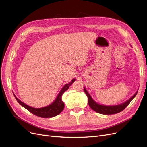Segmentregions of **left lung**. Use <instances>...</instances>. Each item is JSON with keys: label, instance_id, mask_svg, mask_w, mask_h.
<instances>
[{"label": "left lung", "instance_id": "8db88e82", "mask_svg": "<svg viewBox=\"0 0 147 147\" xmlns=\"http://www.w3.org/2000/svg\"><path fill=\"white\" fill-rule=\"evenodd\" d=\"M84 91L88 96V102L90 107L93 110H94L95 112L99 113L104 114V115H112V114L118 113L120 112H121V111H123L129 104H130V102L134 98V97L137 95V92H138L137 91L136 92V94L133 96L130 99H129L127 101L124 102V103L122 104L115 105V106H105V105H101L97 104L96 102H95L92 100L91 97L90 96V94H88V92H87L85 88H84Z\"/></svg>", "mask_w": 147, "mask_h": 147}]
</instances>
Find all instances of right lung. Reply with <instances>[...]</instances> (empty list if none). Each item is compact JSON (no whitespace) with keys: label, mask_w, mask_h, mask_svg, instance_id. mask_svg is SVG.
Segmentation results:
<instances>
[{"label":"right lung","mask_w":147,"mask_h":147,"mask_svg":"<svg viewBox=\"0 0 147 147\" xmlns=\"http://www.w3.org/2000/svg\"><path fill=\"white\" fill-rule=\"evenodd\" d=\"M75 79H73L70 83L65 84L64 87L62 88V90L60 91L59 94L57 95L55 100L51 104L45 107L39 109L33 108L32 107H30L28 105L25 104L23 102H22L21 100L18 99L17 97L15 96V99L20 105L24 107L25 109L29 110V112L32 113V114L36 115V116L42 118L54 117L56 116V115H59L62 111L63 110L64 107V104L63 100H62V96H63V93L66 90H68L69 86L72 84V83H74V82H75Z\"/></svg>","instance_id":"obj_1"}]
</instances>
